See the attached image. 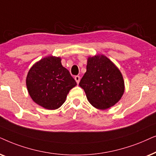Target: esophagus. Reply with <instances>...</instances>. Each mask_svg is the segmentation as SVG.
Here are the masks:
<instances>
[{
    "mask_svg": "<svg viewBox=\"0 0 156 156\" xmlns=\"http://www.w3.org/2000/svg\"><path fill=\"white\" fill-rule=\"evenodd\" d=\"M80 76H75V80H76V83H79V82H80Z\"/></svg>",
    "mask_w": 156,
    "mask_h": 156,
    "instance_id": "obj_1",
    "label": "esophagus"
}]
</instances>
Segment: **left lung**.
Listing matches in <instances>:
<instances>
[{"mask_svg": "<svg viewBox=\"0 0 156 156\" xmlns=\"http://www.w3.org/2000/svg\"><path fill=\"white\" fill-rule=\"evenodd\" d=\"M79 86L84 90L89 103L101 110L118 103L125 89L121 73L104 55L88 58L86 72Z\"/></svg>", "mask_w": 156, "mask_h": 156, "instance_id": "left-lung-1", "label": "left lung"}]
</instances>
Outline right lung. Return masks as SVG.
<instances>
[{
	"label": "right lung",
	"instance_id": "right-lung-1",
	"mask_svg": "<svg viewBox=\"0 0 156 156\" xmlns=\"http://www.w3.org/2000/svg\"><path fill=\"white\" fill-rule=\"evenodd\" d=\"M59 57L49 56L37 62L29 70L26 86L35 103L45 109L58 108L70 89L77 85Z\"/></svg>",
	"mask_w": 156,
	"mask_h": 156
}]
</instances>
